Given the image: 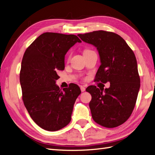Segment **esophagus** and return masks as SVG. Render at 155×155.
<instances>
[{
    "label": "esophagus",
    "instance_id": "obj_1",
    "mask_svg": "<svg viewBox=\"0 0 155 155\" xmlns=\"http://www.w3.org/2000/svg\"><path fill=\"white\" fill-rule=\"evenodd\" d=\"M81 92H84L86 91V88L84 87V86H81Z\"/></svg>",
    "mask_w": 155,
    "mask_h": 155
}]
</instances>
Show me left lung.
Returning a JSON list of instances; mask_svg holds the SVG:
<instances>
[{"instance_id":"obj_1","label":"left lung","mask_w":155,"mask_h":155,"mask_svg":"<svg viewBox=\"0 0 155 155\" xmlns=\"http://www.w3.org/2000/svg\"><path fill=\"white\" fill-rule=\"evenodd\" d=\"M82 41L96 47L100 64L95 81L109 82L108 88L90 86L89 103L95 122L113 128L123 124L134 109L140 88L137 63L134 51L120 35L103 30L78 34Z\"/></svg>"}]
</instances>
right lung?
<instances>
[{
	"instance_id": "obj_1",
	"label": "right lung",
	"mask_w": 155,
	"mask_h": 155,
	"mask_svg": "<svg viewBox=\"0 0 155 155\" xmlns=\"http://www.w3.org/2000/svg\"><path fill=\"white\" fill-rule=\"evenodd\" d=\"M77 42L81 41L75 35L46 32L24 53L20 74L22 100L32 120L45 130L58 131L71 120L81 89L73 83L61 91L55 83L57 71L64 69V56Z\"/></svg>"
}]
</instances>
